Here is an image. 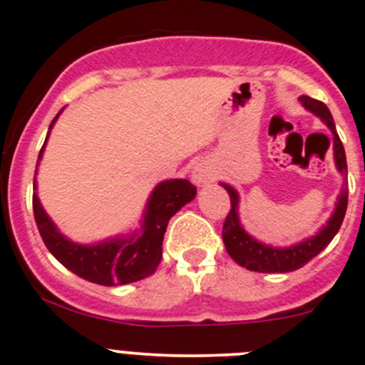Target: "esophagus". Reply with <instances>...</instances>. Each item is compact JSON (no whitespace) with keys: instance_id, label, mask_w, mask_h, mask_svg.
<instances>
[{"instance_id":"1","label":"esophagus","mask_w":365,"mask_h":365,"mask_svg":"<svg viewBox=\"0 0 365 365\" xmlns=\"http://www.w3.org/2000/svg\"><path fill=\"white\" fill-rule=\"evenodd\" d=\"M190 176H192V182L196 183V185L202 187V185H205V183L214 182V178H216V173H214L212 165H210L207 160H200V162H196L192 165Z\"/></svg>"}]
</instances>
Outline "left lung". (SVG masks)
<instances>
[{"label": "left lung", "mask_w": 365, "mask_h": 365, "mask_svg": "<svg viewBox=\"0 0 365 365\" xmlns=\"http://www.w3.org/2000/svg\"><path fill=\"white\" fill-rule=\"evenodd\" d=\"M299 102L304 106L309 113H313L315 117L321 118L326 125L329 128L333 135V156H335V165L336 171L347 178V162H346V153H344V145L339 138V133H336L335 122H333L331 113H329L328 106L321 101H315V98L308 97V95H301ZM227 192L230 196V212L225 220L223 225V243L229 255L236 261L240 267L247 268L252 272H261V274H275V272H294L299 270L301 267H304L308 261H312L317 254H321L331 240L335 237V234L339 232L340 225H342L344 216H346L347 209V187L344 183L342 190H340L339 198H336L335 210H333L331 217L328 220V223L322 227L315 236L306 237V240L299 241V243L290 245V247H272V245L263 243V241H257L254 236L247 232L243 229V225L240 221V212H237V207H240V194L229 183H221Z\"/></svg>", "instance_id": "left-lung-1"}]
</instances>
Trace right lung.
Instances as JSON below:
<instances>
[{"instance_id": "right-lung-1", "label": "right lung", "mask_w": 365, "mask_h": 365, "mask_svg": "<svg viewBox=\"0 0 365 365\" xmlns=\"http://www.w3.org/2000/svg\"><path fill=\"white\" fill-rule=\"evenodd\" d=\"M61 113L63 110L50 124L46 140L39 151L37 165L43 158L44 145L48 142L53 124ZM36 189L37 185L36 178H34V190ZM194 198H196V187L189 180H163L153 189L151 196L148 198L140 229L91 245L75 243V241L68 240L43 209L37 192H34L32 203L41 237L50 254L63 267L95 284L118 286L136 282L155 274L162 261V243L167 223L183 205L192 202Z\"/></svg>"}]
</instances>
